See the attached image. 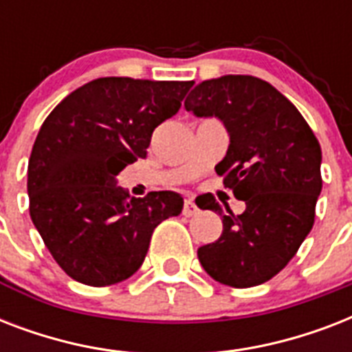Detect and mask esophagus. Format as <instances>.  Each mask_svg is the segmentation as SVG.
Returning <instances> with one entry per match:
<instances>
[{
    "mask_svg": "<svg viewBox=\"0 0 352 352\" xmlns=\"http://www.w3.org/2000/svg\"><path fill=\"white\" fill-rule=\"evenodd\" d=\"M182 214L186 215V217L197 214V206H195V203H193L192 199H186V201H184V208H182Z\"/></svg>",
    "mask_w": 352,
    "mask_h": 352,
    "instance_id": "34e87169",
    "label": "esophagus"
}]
</instances>
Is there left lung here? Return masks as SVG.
<instances>
[{"label": "left lung", "mask_w": 352, "mask_h": 352, "mask_svg": "<svg viewBox=\"0 0 352 352\" xmlns=\"http://www.w3.org/2000/svg\"><path fill=\"white\" fill-rule=\"evenodd\" d=\"M195 117H217L230 135L215 166L246 208L234 215L214 195L203 210L223 217V234L201 246L199 261L223 285L248 289L272 279L305 241L322 192V148L294 104L248 74L204 80L184 102Z\"/></svg>", "instance_id": "left-lung-1"}]
</instances>
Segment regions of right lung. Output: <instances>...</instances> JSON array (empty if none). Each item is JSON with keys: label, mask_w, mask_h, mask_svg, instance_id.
<instances>
[{"label": "right lung", "mask_w": 352, "mask_h": 352, "mask_svg": "<svg viewBox=\"0 0 352 352\" xmlns=\"http://www.w3.org/2000/svg\"><path fill=\"white\" fill-rule=\"evenodd\" d=\"M192 85L96 78L41 124L27 171L29 212L69 278L91 287L120 283L140 268L155 228L182 212L179 193L129 199L117 175L146 157L153 129L181 109Z\"/></svg>", "instance_id": "obj_1"}]
</instances>
